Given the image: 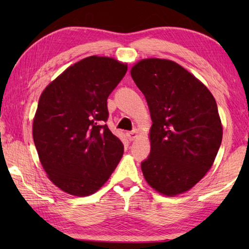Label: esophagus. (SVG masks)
I'll use <instances>...</instances> for the list:
<instances>
[{
	"label": "esophagus",
	"instance_id": "34e87169",
	"mask_svg": "<svg viewBox=\"0 0 249 249\" xmlns=\"http://www.w3.org/2000/svg\"><path fill=\"white\" fill-rule=\"evenodd\" d=\"M138 134H140V132H138V129H134L133 132H127V133H126V136H127L128 140L132 142V141H134L135 138L138 136Z\"/></svg>",
	"mask_w": 249,
	"mask_h": 249
}]
</instances>
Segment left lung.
I'll return each mask as SVG.
<instances>
[{
	"label": "left lung",
	"instance_id": "obj_1",
	"mask_svg": "<svg viewBox=\"0 0 249 249\" xmlns=\"http://www.w3.org/2000/svg\"><path fill=\"white\" fill-rule=\"evenodd\" d=\"M130 74L153 121L150 155L142 162L144 178L163 196L187 192L211 169L221 146L215 99L199 79L168 59H142Z\"/></svg>",
	"mask_w": 249,
	"mask_h": 249
}]
</instances>
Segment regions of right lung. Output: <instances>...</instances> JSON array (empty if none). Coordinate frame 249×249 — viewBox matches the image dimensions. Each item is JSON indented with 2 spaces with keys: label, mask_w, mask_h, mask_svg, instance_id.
<instances>
[{
  "label": "right lung",
  "mask_w": 249,
  "mask_h": 249,
  "mask_svg": "<svg viewBox=\"0 0 249 249\" xmlns=\"http://www.w3.org/2000/svg\"><path fill=\"white\" fill-rule=\"evenodd\" d=\"M126 71L127 64L114 58L90 56L68 67L40 94L34 142L49 180L68 195H93L123 156V142L103 124L108 95Z\"/></svg>",
  "instance_id": "obj_1"
}]
</instances>
